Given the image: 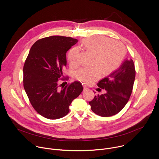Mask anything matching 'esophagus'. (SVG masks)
<instances>
[{"mask_svg":"<svg viewBox=\"0 0 159 159\" xmlns=\"http://www.w3.org/2000/svg\"><path fill=\"white\" fill-rule=\"evenodd\" d=\"M83 87H84V91H86L88 89V87L86 86L85 85H84Z\"/></svg>","mask_w":159,"mask_h":159,"instance_id":"obj_1","label":"esophagus"}]
</instances>
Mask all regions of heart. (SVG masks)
<instances>
[{
  "instance_id": "heart-1",
  "label": "heart",
  "mask_w": 159,
  "mask_h": 159,
  "mask_svg": "<svg viewBox=\"0 0 159 159\" xmlns=\"http://www.w3.org/2000/svg\"><path fill=\"white\" fill-rule=\"evenodd\" d=\"M83 45L89 51L95 54L92 67H82L74 74L79 81L91 84L98 79L102 74L110 73L117 69L123 61L125 55L124 45L114 40L104 36H93L85 39ZM70 66L75 67L80 64V53L77 47L72 48L68 54Z\"/></svg>"
}]
</instances>
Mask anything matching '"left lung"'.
<instances>
[{
    "instance_id": "1",
    "label": "left lung",
    "mask_w": 159,
    "mask_h": 159,
    "mask_svg": "<svg viewBox=\"0 0 159 159\" xmlns=\"http://www.w3.org/2000/svg\"><path fill=\"white\" fill-rule=\"evenodd\" d=\"M135 77L133 61L125 60L117 70L97 84L106 93L98 94L89 102L92 111L101 117H110L119 113L129 101Z\"/></svg>"
}]
</instances>
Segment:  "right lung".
Segmentation results:
<instances>
[{
	"mask_svg": "<svg viewBox=\"0 0 159 159\" xmlns=\"http://www.w3.org/2000/svg\"><path fill=\"white\" fill-rule=\"evenodd\" d=\"M77 42L75 39L63 36L40 39L32 46L25 62L24 89L34 109L47 119L66 116L72 100L83 90L79 81L62 89L58 85L67 65V51Z\"/></svg>",
	"mask_w": 159,
	"mask_h": 159,
	"instance_id": "obj_1",
	"label": "right lung"
}]
</instances>
